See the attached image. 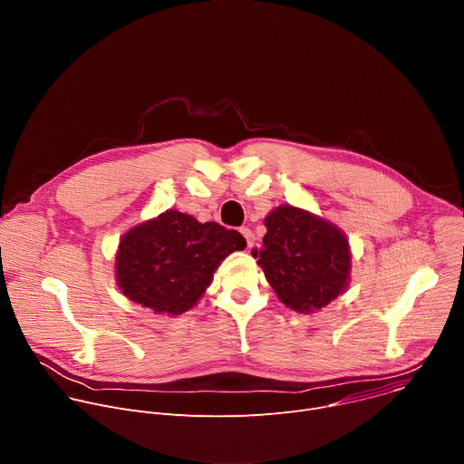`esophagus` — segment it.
<instances>
[{
	"instance_id": "obj_1",
	"label": "esophagus",
	"mask_w": 464,
	"mask_h": 464,
	"mask_svg": "<svg viewBox=\"0 0 464 464\" xmlns=\"http://www.w3.org/2000/svg\"><path fill=\"white\" fill-rule=\"evenodd\" d=\"M240 235L246 238L247 247H253V244H255V235L251 233V229H249V227H240Z\"/></svg>"
}]
</instances>
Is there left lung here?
Returning a JSON list of instances; mask_svg holds the SVG:
<instances>
[{
  "mask_svg": "<svg viewBox=\"0 0 464 464\" xmlns=\"http://www.w3.org/2000/svg\"><path fill=\"white\" fill-rule=\"evenodd\" d=\"M264 224L268 233L251 253L286 306L314 312L347 288L349 240L336 226L292 206L277 208Z\"/></svg>",
  "mask_w": 464,
  "mask_h": 464,
  "instance_id": "obj_1",
  "label": "left lung"
}]
</instances>
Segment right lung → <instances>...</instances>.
Returning a JSON list of instances; mask_svg holds the SVG:
<instances>
[{
  "mask_svg": "<svg viewBox=\"0 0 464 464\" xmlns=\"http://www.w3.org/2000/svg\"><path fill=\"white\" fill-rule=\"evenodd\" d=\"M244 247L246 240L235 229L167 211L122 237L117 283L130 301L178 315L202 297L220 262Z\"/></svg>",
  "mask_w": 464,
  "mask_h": 464,
  "instance_id": "add662e5",
  "label": "right lung"
}]
</instances>
